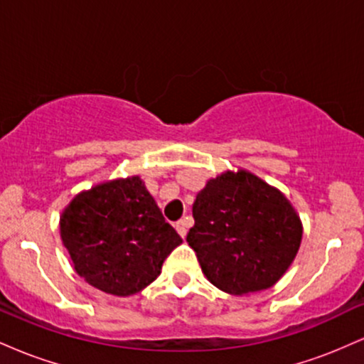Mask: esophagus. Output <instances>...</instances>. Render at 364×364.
<instances>
[{
  "label": "esophagus",
  "instance_id": "esophagus-1",
  "mask_svg": "<svg viewBox=\"0 0 364 364\" xmlns=\"http://www.w3.org/2000/svg\"><path fill=\"white\" fill-rule=\"evenodd\" d=\"M188 224H190V223H188V219H181V220H178L176 225H174V228H176V231L179 232V236H181V237L186 236Z\"/></svg>",
  "mask_w": 364,
  "mask_h": 364
}]
</instances>
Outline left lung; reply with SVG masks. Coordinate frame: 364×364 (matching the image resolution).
Wrapping results in <instances>:
<instances>
[{"instance_id":"1","label":"left lung","mask_w":364,"mask_h":364,"mask_svg":"<svg viewBox=\"0 0 364 364\" xmlns=\"http://www.w3.org/2000/svg\"><path fill=\"white\" fill-rule=\"evenodd\" d=\"M186 241L205 277L229 294L272 287L298 253L303 225L289 200L248 171L208 179Z\"/></svg>"}]
</instances>
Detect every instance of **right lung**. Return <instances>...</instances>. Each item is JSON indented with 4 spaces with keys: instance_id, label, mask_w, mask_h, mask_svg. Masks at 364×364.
I'll return each instance as SVG.
<instances>
[{
    "instance_id": "obj_1",
    "label": "right lung",
    "mask_w": 364,
    "mask_h": 364,
    "mask_svg": "<svg viewBox=\"0 0 364 364\" xmlns=\"http://www.w3.org/2000/svg\"><path fill=\"white\" fill-rule=\"evenodd\" d=\"M60 232L75 272L114 296L136 294L156 281L183 243L139 176L78 193L63 210Z\"/></svg>"
}]
</instances>
